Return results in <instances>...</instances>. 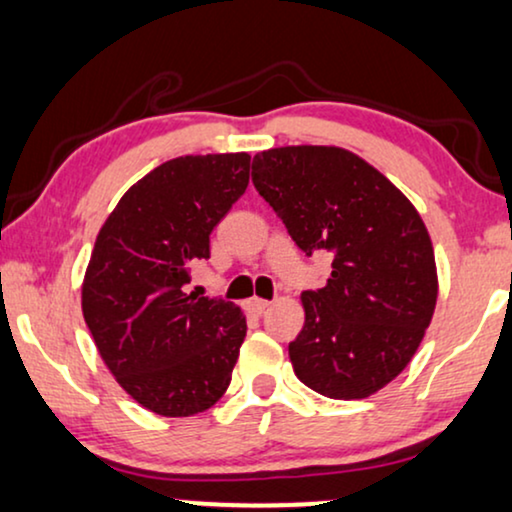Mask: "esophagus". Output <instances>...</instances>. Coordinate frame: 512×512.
Returning <instances> with one entry per match:
<instances>
[{"label":"esophagus","mask_w":512,"mask_h":512,"mask_svg":"<svg viewBox=\"0 0 512 512\" xmlns=\"http://www.w3.org/2000/svg\"><path fill=\"white\" fill-rule=\"evenodd\" d=\"M270 308V301H265V298H258V296H251L247 301V310H251V313L261 315L265 313V310Z\"/></svg>","instance_id":"1"}]
</instances>
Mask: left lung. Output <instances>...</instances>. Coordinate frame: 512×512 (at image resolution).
I'll use <instances>...</instances> for the list:
<instances>
[{
  "instance_id": "obj_1",
  "label": "left lung",
  "mask_w": 512,
  "mask_h": 512,
  "mask_svg": "<svg viewBox=\"0 0 512 512\" xmlns=\"http://www.w3.org/2000/svg\"><path fill=\"white\" fill-rule=\"evenodd\" d=\"M251 181L305 254H334L322 289L303 291L289 343L298 381L364 400L411 362L437 303L428 228L407 195L338 145H284L254 157Z\"/></svg>"
}]
</instances>
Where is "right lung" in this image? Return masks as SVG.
I'll return each instance as SVG.
<instances>
[{
  "label": "right lung",
  "instance_id": "right-lung-1",
  "mask_svg": "<svg viewBox=\"0 0 512 512\" xmlns=\"http://www.w3.org/2000/svg\"><path fill=\"white\" fill-rule=\"evenodd\" d=\"M251 155H185L124 192L98 230L82 313L124 393L152 414L207 411L230 386L247 336L235 303L185 294L190 265L249 185Z\"/></svg>",
  "mask_w": 512,
  "mask_h": 512
}]
</instances>
